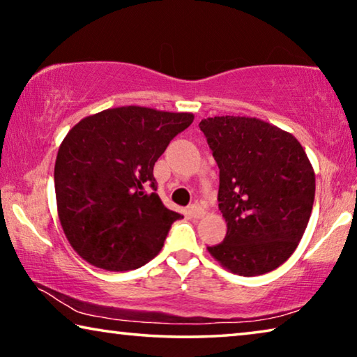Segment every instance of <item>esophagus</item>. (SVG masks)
<instances>
[{"instance_id": "obj_1", "label": "esophagus", "mask_w": 357, "mask_h": 357, "mask_svg": "<svg viewBox=\"0 0 357 357\" xmlns=\"http://www.w3.org/2000/svg\"><path fill=\"white\" fill-rule=\"evenodd\" d=\"M189 213L194 219H200V218L205 216V209H203L200 205H192L189 208Z\"/></svg>"}]
</instances>
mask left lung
Instances as JSON below:
<instances>
[{
    "label": "left lung",
    "instance_id": "1",
    "mask_svg": "<svg viewBox=\"0 0 357 357\" xmlns=\"http://www.w3.org/2000/svg\"><path fill=\"white\" fill-rule=\"evenodd\" d=\"M199 127L219 167L222 243L208 252L231 273L257 276L292 256L314 202V172L296 137L256 117L218 116Z\"/></svg>",
    "mask_w": 357,
    "mask_h": 357
}]
</instances>
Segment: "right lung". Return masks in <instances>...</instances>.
Masks as SVG:
<instances>
[{"label":"right lung","instance_id":"1","mask_svg":"<svg viewBox=\"0 0 357 357\" xmlns=\"http://www.w3.org/2000/svg\"><path fill=\"white\" fill-rule=\"evenodd\" d=\"M190 112L121 106L84 117L61 141L54 181L70 245L95 267L127 271L160 252L179 213L155 194L154 165Z\"/></svg>","mask_w":357,"mask_h":357}]
</instances>
